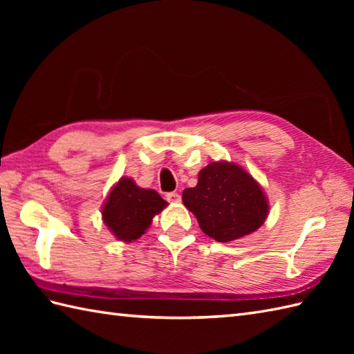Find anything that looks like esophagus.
<instances>
[{"mask_svg": "<svg viewBox=\"0 0 354 354\" xmlns=\"http://www.w3.org/2000/svg\"><path fill=\"white\" fill-rule=\"evenodd\" d=\"M165 199H167L170 204H176V202L181 201V194L176 193V192H170L165 194Z\"/></svg>", "mask_w": 354, "mask_h": 354, "instance_id": "1", "label": "esophagus"}]
</instances>
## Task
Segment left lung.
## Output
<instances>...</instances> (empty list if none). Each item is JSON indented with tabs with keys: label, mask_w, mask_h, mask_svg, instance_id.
<instances>
[{
	"label": "left lung",
	"mask_w": 354,
	"mask_h": 354,
	"mask_svg": "<svg viewBox=\"0 0 354 354\" xmlns=\"http://www.w3.org/2000/svg\"><path fill=\"white\" fill-rule=\"evenodd\" d=\"M184 205L201 230L217 242H232L257 231L268 216V201L259 183L234 162H209L198 185L185 189Z\"/></svg>",
	"instance_id": "1"
}]
</instances>
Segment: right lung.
Masks as SVG:
<instances>
[{
  "label": "right lung",
  "instance_id": "right-lung-1",
  "mask_svg": "<svg viewBox=\"0 0 354 354\" xmlns=\"http://www.w3.org/2000/svg\"><path fill=\"white\" fill-rule=\"evenodd\" d=\"M167 205L160 194L140 189L131 178H122L104 202L103 222L118 240L132 242L145 234L153 216Z\"/></svg>",
  "mask_w": 354,
  "mask_h": 354
}]
</instances>
